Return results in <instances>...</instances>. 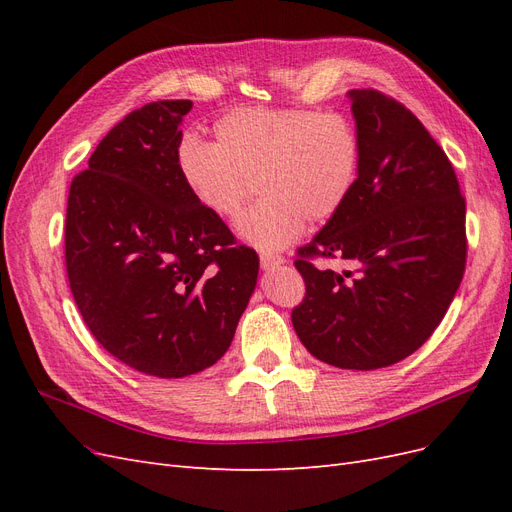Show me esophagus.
<instances>
[{
    "label": "esophagus",
    "mask_w": 512,
    "mask_h": 512,
    "mask_svg": "<svg viewBox=\"0 0 512 512\" xmlns=\"http://www.w3.org/2000/svg\"><path fill=\"white\" fill-rule=\"evenodd\" d=\"M284 258L277 256V254H260V267L262 271H273V269H280L284 265Z\"/></svg>",
    "instance_id": "obj_1"
}]
</instances>
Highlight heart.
<instances>
[{
  "label": "heart",
  "mask_w": 512,
  "mask_h": 512,
  "mask_svg": "<svg viewBox=\"0 0 512 512\" xmlns=\"http://www.w3.org/2000/svg\"><path fill=\"white\" fill-rule=\"evenodd\" d=\"M183 188L205 211L237 218L254 188L260 203L239 222L243 241L282 250L305 220H331L348 200L361 164L354 123L335 111L247 106L213 126V145L185 136L177 149Z\"/></svg>",
  "instance_id": "1"
}]
</instances>
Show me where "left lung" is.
Listing matches in <instances>:
<instances>
[{"label":"left lung","instance_id":"obj_1","mask_svg":"<svg viewBox=\"0 0 512 512\" xmlns=\"http://www.w3.org/2000/svg\"><path fill=\"white\" fill-rule=\"evenodd\" d=\"M348 98L359 175L299 250L307 292L292 327L318 361L369 371L406 359L442 322L466 269V200L446 153L404 104L374 89ZM312 255L348 261L355 277L316 270Z\"/></svg>","mask_w":512,"mask_h":512}]
</instances>
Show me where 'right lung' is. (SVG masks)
Segmentation results:
<instances>
[{
	"label": "right lung",
	"instance_id": "obj_1",
	"mask_svg": "<svg viewBox=\"0 0 512 512\" xmlns=\"http://www.w3.org/2000/svg\"><path fill=\"white\" fill-rule=\"evenodd\" d=\"M190 100H160L108 132L70 185L66 269L79 312L115 359L156 378L218 363L258 280V256L177 173Z\"/></svg>",
	"mask_w": 512,
	"mask_h": 512
}]
</instances>
